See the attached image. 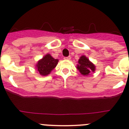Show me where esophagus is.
Returning <instances> with one entry per match:
<instances>
[{
	"instance_id": "esophagus-1",
	"label": "esophagus",
	"mask_w": 129,
	"mask_h": 129,
	"mask_svg": "<svg viewBox=\"0 0 129 129\" xmlns=\"http://www.w3.org/2000/svg\"><path fill=\"white\" fill-rule=\"evenodd\" d=\"M64 60H70V59H71V57H70V56H69V57H64Z\"/></svg>"
}]
</instances>
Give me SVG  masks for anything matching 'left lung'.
I'll return each instance as SVG.
<instances>
[{"label": "left lung", "instance_id": "8db88e82", "mask_svg": "<svg viewBox=\"0 0 129 129\" xmlns=\"http://www.w3.org/2000/svg\"><path fill=\"white\" fill-rule=\"evenodd\" d=\"M76 68L81 74L84 76H87L92 72H94L96 67L86 56L81 55L78 60Z\"/></svg>", "mask_w": 129, "mask_h": 129}]
</instances>
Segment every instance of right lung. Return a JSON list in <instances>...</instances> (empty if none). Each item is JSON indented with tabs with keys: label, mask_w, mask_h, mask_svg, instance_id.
<instances>
[{
	"label": "right lung",
	"mask_w": 129,
	"mask_h": 129,
	"mask_svg": "<svg viewBox=\"0 0 129 129\" xmlns=\"http://www.w3.org/2000/svg\"><path fill=\"white\" fill-rule=\"evenodd\" d=\"M59 59H54L49 53L45 55L36 64V72L43 76H46L51 73L57 65Z\"/></svg>",
	"instance_id": "1"
}]
</instances>
